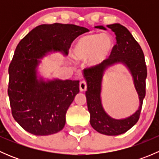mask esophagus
<instances>
[{
    "instance_id": "34e87169",
    "label": "esophagus",
    "mask_w": 159,
    "mask_h": 159,
    "mask_svg": "<svg viewBox=\"0 0 159 159\" xmlns=\"http://www.w3.org/2000/svg\"><path fill=\"white\" fill-rule=\"evenodd\" d=\"M79 89L81 91H84L87 89V84H86V82L84 81H82L80 82L79 84Z\"/></svg>"
}]
</instances>
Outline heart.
I'll list each match as a JSON object with an SVG mask.
<instances>
[{
    "label": "heart",
    "mask_w": 159,
    "mask_h": 159,
    "mask_svg": "<svg viewBox=\"0 0 159 159\" xmlns=\"http://www.w3.org/2000/svg\"><path fill=\"white\" fill-rule=\"evenodd\" d=\"M114 43L113 37L108 32L88 34L75 41L72 56L77 61H87L90 68H97L109 58Z\"/></svg>",
    "instance_id": "obj_1"
}]
</instances>
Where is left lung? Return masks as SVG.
Returning a JSON list of instances; mask_svg holds the SVG:
<instances>
[{
    "label": "left lung",
    "instance_id": "obj_1",
    "mask_svg": "<svg viewBox=\"0 0 159 159\" xmlns=\"http://www.w3.org/2000/svg\"><path fill=\"white\" fill-rule=\"evenodd\" d=\"M107 27L115 32L116 45L106 62L97 68L84 69L83 76L87 84L85 96L91 127L101 134L113 136L126 132L139 121L145 96L147 68L143 51L129 30L120 24ZM95 28L107 30L102 25ZM118 64L123 65L129 70L139 99L138 109L130 116L119 120L112 118L105 111L101 101L103 76L109 68Z\"/></svg>",
    "mask_w": 159,
    "mask_h": 159
}]
</instances>
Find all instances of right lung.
<instances>
[{"label": "right lung", "instance_id": "obj_1", "mask_svg": "<svg viewBox=\"0 0 159 159\" xmlns=\"http://www.w3.org/2000/svg\"><path fill=\"white\" fill-rule=\"evenodd\" d=\"M88 31L69 24H44L32 29L19 42L8 69V96L14 120L34 135H49L65 125L68 108L79 93V81L44 78L41 60L53 53L68 55L78 36Z\"/></svg>", "mask_w": 159, "mask_h": 159}]
</instances>
